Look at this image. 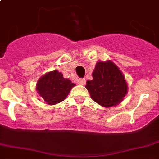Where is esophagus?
Instances as JSON below:
<instances>
[{"instance_id":"34e87169","label":"esophagus","mask_w":159,"mask_h":159,"mask_svg":"<svg viewBox=\"0 0 159 159\" xmlns=\"http://www.w3.org/2000/svg\"><path fill=\"white\" fill-rule=\"evenodd\" d=\"M77 83L80 85H84L85 83H86V80L85 79H79V80H77Z\"/></svg>"}]
</instances>
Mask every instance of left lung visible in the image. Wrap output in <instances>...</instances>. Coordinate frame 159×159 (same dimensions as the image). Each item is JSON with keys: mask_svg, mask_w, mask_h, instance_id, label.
Returning <instances> with one entry per match:
<instances>
[{"mask_svg": "<svg viewBox=\"0 0 159 159\" xmlns=\"http://www.w3.org/2000/svg\"><path fill=\"white\" fill-rule=\"evenodd\" d=\"M93 80L87 81L86 89L91 98L103 107H112L123 102L128 86L124 74L112 61L97 62Z\"/></svg>", "mask_w": 159, "mask_h": 159, "instance_id": "left-lung-1", "label": "left lung"}]
</instances>
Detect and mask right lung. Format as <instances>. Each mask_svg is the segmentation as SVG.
Returning a JSON list of instances; mask_svg holds the SVG:
<instances>
[{"label": "right lung", "mask_w": 159, "mask_h": 159, "mask_svg": "<svg viewBox=\"0 0 159 159\" xmlns=\"http://www.w3.org/2000/svg\"><path fill=\"white\" fill-rule=\"evenodd\" d=\"M75 86L70 80L64 78L61 72L54 70L39 79L35 89L46 104L56 105L65 100Z\"/></svg>", "instance_id": "1"}]
</instances>
